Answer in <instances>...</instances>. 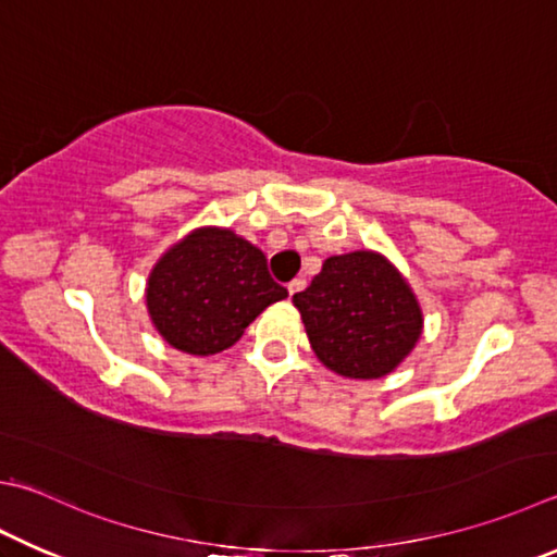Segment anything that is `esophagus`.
Listing matches in <instances>:
<instances>
[{"mask_svg":"<svg viewBox=\"0 0 557 557\" xmlns=\"http://www.w3.org/2000/svg\"><path fill=\"white\" fill-rule=\"evenodd\" d=\"M305 285H307V282H305V280H301V277H297V280H292V282H289V285H287V292H289V297H295V295H297V292H301V289H305Z\"/></svg>","mask_w":557,"mask_h":557,"instance_id":"34e87169","label":"esophagus"}]
</instances>
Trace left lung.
<instances>
[{
  "instance_id": "obj_1",
  "label": "left lung",
  "mask_w": 557,
  "mask_h": 557,
  "mask_svg": "<svg viewBox=\"0 0 557 557\" xmlns=\"http://www.w3.org/2000/svg\"><path fill=\"white\" fill-rule=\"evenodd\" d=\"M295 307L317 358L350 380H377L421 338L423 313L409 282L375 250L331 256Z\"/></svg>"
}]
</instances>
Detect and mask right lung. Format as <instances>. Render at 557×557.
Returning <instances> with one entry per match:
<instances>
[{
	"instance_id": "obj_1",
	"label": "right lung",
	"mask_w": 557,
	"mask_h": 557,
	"mask_svg": "<svg viewBox=\"0 0 557 557\" xmlns=\"http://www.w3.org/2000/svg\"><path fill=\"white\" fill-rule=\"evenodd\" d=\"M287 289L268 272L262 250L231 228H195L163 252L148 275L146 305L170 346L214 356L234 346L260 311Z\"/></svg>"
}]
</instances>
